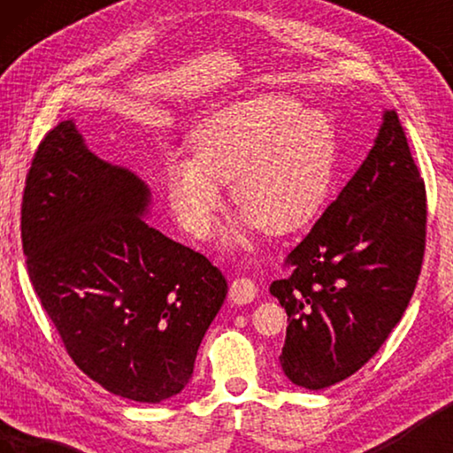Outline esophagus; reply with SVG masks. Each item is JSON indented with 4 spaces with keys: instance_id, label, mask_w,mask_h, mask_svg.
<instances>
[{
    "instance_id": "1",
    "label": "esophagus",
    "mask_w": 453,
    "mask_h": 453,
    "mask_svg": "<svg viewBox=\"0 0 453 453\" xmlns=\"http://www.w3.org/2000/svg\"><path fill=\"white\" fill-rule=\"evenodd\" d=\"M257 295V287L256 282L250 280V278H234L231 282V290H228V296L234 305H247L256 299Z\"/></svg>"
}]
</instances>
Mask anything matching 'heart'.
<instances>
[{"instance_id":"1","label":"heart","mask_w":453,"mask_h":453,"mask_svg":"<svg viewBox=\"0 0 453 453\" xmlns=\"http://www.w3.org/2000/svg\"><path fill=\"white\" fill-rule=\"evenodd\" d=\"M189 148L191 158L171 157L160 175L171 214L191 237H206L228 183L241 210L220 228L219 245L234 251L259 226L284 234L313 219L330 191L338 135L319 111L257 95L203 117Z\"/></svg>"}]
</instances>
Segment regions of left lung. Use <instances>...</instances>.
Listing matches in <instances>:
<instances>
[{
    "mask_svg": "<svg viewBox=\"0 0 453 453\" xmlns=\"http://www.w3.org/2000/svg\"><path fill=\"white\" fill-rule=\"evenodd\" d=\"M425 225V183L386 109L367 158L270 284L288 315L278 358L295 386L330 388L380 350L417 287Z\"/></svg>",
    "mask_w": 453,
    "mask_h": 453,
    "instance_id": "left-lung-1",
    "label": "left lung"
}]
</instances>
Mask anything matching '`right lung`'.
<instances>
[{
  "mask_svg": "<svg viewBox=\"0 0 453 453\" xmlns=\"http://www.w3.org/2000/svg\"><path fill=\"white\" fill-rule=\"evenodd\" d=\"M150 206L146 181L64 121L28 171L22 247L73 363L111 394L160 404L189 383L228 287L202 253L142 220Z\"/></svg>",
  "mask_w": 453,
  "mask_h": 453,
  "instance_id": "add662e5",
  "label": "right lung"
}]
</instances>
